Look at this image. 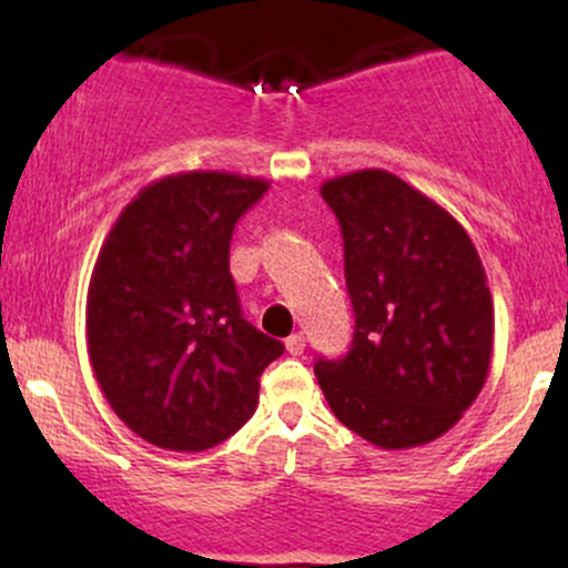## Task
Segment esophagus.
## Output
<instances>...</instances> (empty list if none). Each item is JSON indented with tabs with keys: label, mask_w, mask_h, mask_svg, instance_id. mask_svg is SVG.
<instances>
[{
	"label": "esophagus",
	"mask_w": 568,
	"mask_h": 568,
	"mask_svg": "<svg viewBox=\"0 0 568 568\" xmlns=\"http://www.w3.org/2000/svg\"><path fill=\"white\" fill-rule=\"evenodd\" d=\"M304 347H306L304 334H291L288 338H285V349H288L291 355H302Z\"/></svg>",
	"instance_id": "esophagus-1"
}]
</instances>
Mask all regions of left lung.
Wrapping results in <instances>:
<instances>
[{
  "mask_svg": "<svg viewBox=\"0 0 568 568\" xmlns=\"http://www.w3.org/2000/svg\"><path fill=\"white\" fill-rule=\"evenodd\" d=\"M344 237L352 349L315 376L344 427L387 452L448 433L484 389L494 304L470 234L387 171L321 186Z\"/></svg>",
  "mask_w": 568,
  "mask_h": 568,
  "instance_id": "left-lung-1",
  "label": "left lung"
}]
</instances>
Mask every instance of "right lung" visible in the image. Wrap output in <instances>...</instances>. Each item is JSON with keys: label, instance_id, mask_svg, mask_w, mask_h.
<instances>
[{"label": "right lung", "instance_id": "obj_1", "mask_svg": "<svg viewBox=\"0 0 568 568\" xmlns=\"http://www.w3.org/2000/svg\"><path fill=\"white\" fill-rule=\"evenodd\" d=\"M270 189L224 171L143 186L103 240L88 288V352L109 406L139 438L205 452L258 406V379L283 344L240 310L230 243Z\"/></svg>", "mask_w": 568, "mask_h": 568}]
</instances>
